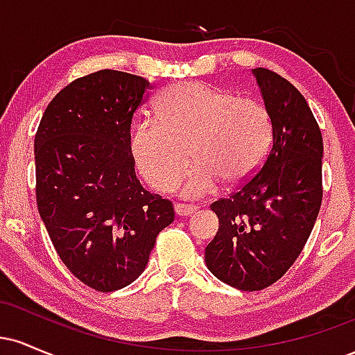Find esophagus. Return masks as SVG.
<instances>
[{
	"label": "esophagus",
	"mask_w": 355,
	"mask_h": 355,
	"mask_svg": "<svg viewBox=\"0 0 355 355\" xmlns=\"http://www.w3.org/2000/svg\"><path fill=\"white\" fill-rule=\"evenodd\" d=\"M197 210L198 207L189 205V203H177V205H175V214H177L178 217H190V215H193Z\"/></svg>",
	"instance_id": "1"
}]
</instances>
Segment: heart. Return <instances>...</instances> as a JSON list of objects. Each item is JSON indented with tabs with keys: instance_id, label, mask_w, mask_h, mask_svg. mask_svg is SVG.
I'll list each match as a JSON object with an SVG mask.
<instances>
[{
	"instance_id": "obj_1",
	"label": "heart",
	"mask_w": 355,
	"mask_h": 355,
	"mask_svg": "<svg viewBox=\"0 0 355 355\" xmlns=\"http://www.w3.org/2000/svg\"><path fill=\"white\" fill-rule=\"evenodd\" d=\"M155 113L157 118L133 123L130 148L145 180L160 191H172L180 183L189 151L195 165L182 193L197 198L222 180L227 185L247 182L270 150L268 110L225 88L202 81L172 85L158 95Z\"/></svg>"
}]
</instances>
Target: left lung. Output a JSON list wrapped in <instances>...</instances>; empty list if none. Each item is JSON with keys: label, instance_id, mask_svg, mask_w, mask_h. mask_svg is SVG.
<instances>
[{"label": "left lung", "instance_id": "1", "mask_svg": "<svg viewBox=\"0 0 355 355\" xmlns=\"http://www.w3.org/2000/svg\"><path fill=\"white\" fill-rule=\"evenodd\" d=\"M270 113L272 145L262 168L245 185L210 205L218 232L205 263L223 284L262 291L295 262L322 203V133L311 107L291 81L255 68Z\"/></svg>", "mask_w": 355, "mask_h": 355}]
</instances>
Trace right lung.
Listing matches in <instances>:
<instances>
[{
    "label": "right lung",
    "instance_id": "right-lung-1",
    "mask_svg": "<svg viewBox=\"0 0 355 355\" xmlns=\"http://www.w3.org/2000/svg\"><path fill=\"white\" fill-rule=\"evenodd\" d=\"M150 89L130 73H92L50 101L35 137L44 227L68 270L100 292L137 280L175 217L172 202L141 187L130 148L133 113Z\"/></svg>",
    "mask_w": 355,
    "mask_h": 355
}]
</instances>
